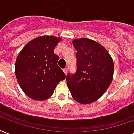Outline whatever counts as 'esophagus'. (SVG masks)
<instances>
[{
    "mask_svg": "<svg viewBox=\"0 0 134 134\" xmlns=\"http://www.w3.org/2000/svg\"><path fill=\"white\" fill-rule=\"evenodd\" d=\"M67 71H68V68H67V67H66V68H65V69H63V71L65 72V74H67Z\"/></svg>",
    "mask_w": 134,
    "mask_h": 134,
    "instance_id": "esophagus-1",
    "label": "esophagus"
}]
</instances>
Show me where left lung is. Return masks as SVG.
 Instances as JSON below:
<instances>
[{"label":"left lung","mask_w":134,"mask_h":134,"mask_svg":"<svg viewBox=\"0 0 134 134\" xmlns=\"http://www.w3.org/2000/svg\"><path fill=\"white\" fill-rule=\"evenodd\" d=\"M76 71L66 77L71 96L78 103L89 104L100 98L112 82L114 63L102 45L89 38L74 39Z\"/></svg>","instance_id":"obj_1"}]
</instances>
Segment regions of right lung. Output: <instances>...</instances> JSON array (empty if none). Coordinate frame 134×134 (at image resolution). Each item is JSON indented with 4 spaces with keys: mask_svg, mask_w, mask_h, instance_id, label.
<instances>
[{
    "mask_svg": "<svg viewBox=\"0 0 134 134\" xmlns=\"http://www.w3.org/2000/svg\"><path fill=\"white\" fill-rule=\"evenodd\" d=\"M60 41L53 36H39L29 41L18 54L15 75L22 91L30 98H48L58 83L66 77L58 65L60 57L53 51Z\"/></svg>",
    "mask_w": 134,
    "mask_h": 134,
    "instance_id": "obj_1",
    "label": "right lung"
}]
</instances>
